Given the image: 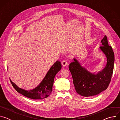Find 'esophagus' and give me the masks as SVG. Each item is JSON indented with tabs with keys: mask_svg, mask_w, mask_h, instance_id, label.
<instances>
[{
	"mask_svg": "<svg viewBox=\"0 0 120 120\" xmlns=\"http://www.w3.org/2000/svg\"><path fill=\"white\" fill-rule=\"evenodd\" d=\"M61 64H62V65L63 66H66V65L68 64L67 62H66V60H63V61L62 62Z\"/></svg>",
	"mask_w": 120,
	"mask_h": 120,
	"instance_id": "obj_1",
	"label": "esophagus"
}]
</instances>
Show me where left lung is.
Here are the masks:
<instances>
[{
  "instance_id": "1",
  "label": "left lung",
  "mask_w": 120,
  "mask_h": 120,
  "mask_svg": "<svg viewBox=\"0 0 120 120\" xmlns=\"http://www.w3.org/2000/svg\"><path fill=\"white\" fill-rule=\"evenodd\" d=\"M101 43L102 46L100 49L107 58L106 65L101 71L96 74L89 72L75 58L69 65L75 91L82 96L98 94L107 88L111 82L113 71L114 55L112 47L108 45L106 36Z\"/></svg>"
}]
</instances>
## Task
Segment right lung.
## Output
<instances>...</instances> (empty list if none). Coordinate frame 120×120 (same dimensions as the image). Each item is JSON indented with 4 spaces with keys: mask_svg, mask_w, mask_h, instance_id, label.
Listing matches in <instances>:
<instances>
[{
    "mask_svg": "<svg viewBox=\"0 0 120 120\" xmlns=\"http://www.w3.org/2000/svg\"><path fill=\"white\" fill-rule=\"evenodd\" d=\"M61 65L60 61L56 62L51 67L45 77L38 86L31 90H26L19 87L11 79H10V82L15 90L24 96L35 100L43 99L48 97L52 92L55 77L61 70Z\"/></svg>",
    "mask_w": 120,
    "mask_h": 120,
    "instance_id": "add662e5",
    "label": "right lung"
}]
</instances>
